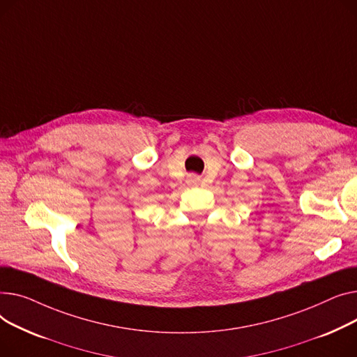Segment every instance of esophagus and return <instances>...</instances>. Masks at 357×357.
<instances>
[{
  "mask_svg": "<svg viewBox=\"0 0 357 357\" xmlns=\"http://www.w3.org/2000/svg\"><path fill=\"white\" fill-rule=\"evenodd\" d=\"M200 181V177L197 174H188L187 176V183L190 185H197Z\"/></svg>",
  "mask_w": 357,
  "mask_h": 357,
  "instance_id": "34e87169",
  "label": "esophagus"
}]
</instances>
